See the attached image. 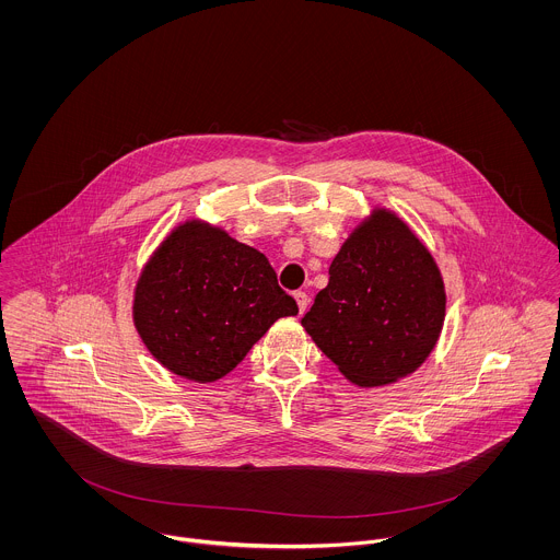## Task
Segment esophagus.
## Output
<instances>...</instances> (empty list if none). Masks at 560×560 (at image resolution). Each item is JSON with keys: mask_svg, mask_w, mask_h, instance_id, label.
Here are the masks:
<instances>
[{"mask_svg": "<svg viewBox=\"0 0 560 560\" xmlns=\"http://www.w3.org/2000/svg\"><path fill=\"white\" fill-rule=\"evenodd\" d=\"M294 299H296V304H299V311L304 313L306 311V304H308V296H306V292H294Z\"/></svg>", "mask_w": 560, "mask_h": 560, "instance_id": "obj_1", "label": "esophagus"}]
</instances>
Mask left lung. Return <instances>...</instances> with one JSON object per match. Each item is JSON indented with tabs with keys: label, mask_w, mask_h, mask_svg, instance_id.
I'll list each match as a JSON object with an SVG mask.
<instances>
[{
	"label": "left lung",
	"mask_w": 560,
	"mask_h": 560,
	"mask_svg": "<svg viewBox=\"0 0 560 560\" xmlns=\"http://www.w3.org/2000/svg\"><path fill=\"white\" fill-rule=\"evenodd\" d=\"M302 326L358 386H384L413 373L431 353L445 317L436 264L413 232L375 211L332 259Z\"/></svg>",
	"instance_id": "left-lung-1"
}]
</instances>
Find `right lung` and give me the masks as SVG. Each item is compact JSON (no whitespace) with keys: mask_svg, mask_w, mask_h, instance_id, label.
Wrapping results in <instances>:
<instances>
[{"mask_svg":"<svg viewBox=\"0 0 560 560\" xmlns=\"http://www.w3.org/2000/svg\"><path fill=\"white\" fill-rule=\"evenodd\" d=\"M299 304L258 249L187 221L144 266L133 322L149 351L176 375L215 382Z\"/></svg>","mask_w":560,"mask_h":560,"instance_id":"1","label":"right lung"}]
</instances>
